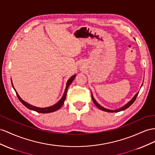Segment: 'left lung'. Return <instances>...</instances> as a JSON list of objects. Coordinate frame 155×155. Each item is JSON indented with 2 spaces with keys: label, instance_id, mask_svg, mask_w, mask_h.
<instances>
[{
  "label": "left lung",
  "instance_id": "left-lung-1",
  "mask_svg": "<svg viewBox=\"0 0 155 155\" xmlns=\"http://www.w3.org/2000/svg\"><path fill=\"white\" fill-rule=\"evenodd\" d=\"M138 94H139V92H137L136 95H135L134 96V97L132 99V100H131L129 102H128L127 103V104L125 105H124V106H122V107H120V108H119V109H116V110H110V109H105V108H104L103 107H101V105H99L97 103L96 101V100H94V97H93V96H92V100H93V102H94V104H95V105H96L97 108H99L100 109H101V110H104V111H107V112H109V113H117V112H119V111H121V110H125V109H126L127 108H128L129 107L132 105L133 103L135 101V100H136V97H137V95H138Z\"/></svg>",
  "mask_w": 155,
  "mask_h": 155
}]
</instances>
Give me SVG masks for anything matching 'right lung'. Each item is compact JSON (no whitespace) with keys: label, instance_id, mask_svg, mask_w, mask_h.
I'll return each instance as SVG.
<instances>
[{"label":"right lung","instance_id":"obj_1","mask_svg":"<svg viewBox=\"0 0 155 155\" xmlns=\"http://www.w3.org/2000/svg\"><path fill=\"white\" fill-rule=\"evenodd\" d=\"M75 77H76V75H73V77H71L69 79V81H67V86H66V88H65V92L64 94H63L62 97L61 98V100H59L58 103H56V104H54V105L51 106V107H45V108H40V107H35V106H33L31 105H29L27 104V103L25 102L23 100H22L21 97L19 96V95L18 94V93L16 92V91H15V90L14 89V86H13V84L12 82V85L13 88L14 89V90L15 91V93H16L17 94V96L19 99V100L20 101L22 104L25 106L26 107L27 109H31V110H35V111H36L37 113H51V112H54V111H55V110H57L58 109H59V108L61 107V106L63 105V103H64L65 101V100L66 98V95H67V90H68V88L69 86L71 85V83H72V82L73 81V80L74 79Z\"/></svg>","mask_w":155,"mask_h":155}]
</instances>
